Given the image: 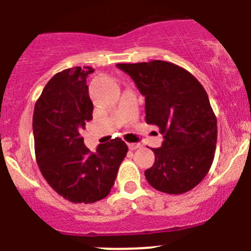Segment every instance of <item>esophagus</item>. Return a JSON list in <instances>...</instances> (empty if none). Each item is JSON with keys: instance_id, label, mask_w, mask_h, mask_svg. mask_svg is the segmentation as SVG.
Returning a JSON list of instances; mask_svg holds the SVG:
<instances>
[{"instance_id": "esophagus-1", "label": "esophagus", "mask_w": 251, "mask_h": 251, "mask_svg": "<svg viewBox=\"0 0 251 251\" xmlns=\"http://www.w3.org/2000/svg\"><path fill=\"white\" fill-rule=\"evenodd\" d=\"M128 148H129V150H136V149L140 148V144L129 143V144H128Z\"/></svg>"}]
</instances>
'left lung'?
<instances>
[{"label":"left lung","instance_id":"8db88e82","mask_svg":"<svg viewBox=\"0 0 251 251\" xmlns=\"http://www.w3.org/2000/svg\"><path fill=\"white\" fill-rule=\"evenodd\" d=\"M145 96V120L157 126L162 146L145 171L149 184L167 194H184L209 173L215 157L217 120L204 86L187 69L166 61L118 63Z\"/></svg>","mask_w":251,"mask_h":251}]
</instances>
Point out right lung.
Returning <instances> with one entry per match:
<instances>
[{
	"label": "right lung",
	"instance_id": "right-lung-1",
	"mask_svg": "<svg viewBox=\"0 0 251 251\" xmlns=\"http://www.w3.org/2000/svg\"><path fill=\"white\" fill-rule=\"evenodd\" d=\"M91 67L54 74L34 108L35 157L41 175L58 195L74 204H93L107 197L128 146L121 138L90 152L80 135L93 120L86 78Z\"/></svg>",
	"mask_w": 251,
	"mask_h": 251
}]
</instances>
